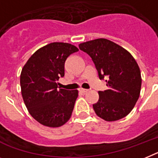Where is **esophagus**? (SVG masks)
<instances>
[{
  "label": "esophagus",
  "mask_w": 158,
  "mask_h": 158,
  "mask_svg": "<svg viewBox=\"0 0 158 158\" xmlns=\"http://www.w3.org/2000/svg\"><path fill=\"white\" fill-rule=\"evenodd\" d=\"M79 91H81V92H83V93H85V92H87V91H88V89H84V88H80V89H79Z\"/></svg>",
  "instance_id": "obj_1"
}]
</instances>
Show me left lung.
I'll list each match as a JSON object with an SVG mask.
<instances>
[{"label": "left lung", "instance_id": "1", "mask_svg": "<svg viewBox=\"0 0 158 158\" xmlns=\"http://www.w3.org/2000/svg\"><path fill=\"white\" fill-rule=\"evenodd\" d=\"M79 49L95 63L100 79L108 77V89L99 91V100L93 104L95 112L106 121L125 117L140 96L141 75L132 54L122 46L105 38L83 42Z\"/></svg>", "mask_w": 158, "mask_h": 158}]
</instances>
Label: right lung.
Listing matches in <instances>:
<instances>
[{
	"label": "right lung",
	"instance_id": "obj_1",
	"mask_svg": "<svg viewBox=\"0 0 158 158\" xmlns=\"http://www.w3.org/2000/svg\"><path fill=\"white\" fill-rule=\"evenodd\" d=\"M79 49L64 42H52L38 49L23 67L20 83L24 103L38 123L60 127L71 118L78 90L62 89L58 81L64 76V63Z\"/></svg>",
	"mask_w": 158,
	"mask_h": 158
}]
</instances>
